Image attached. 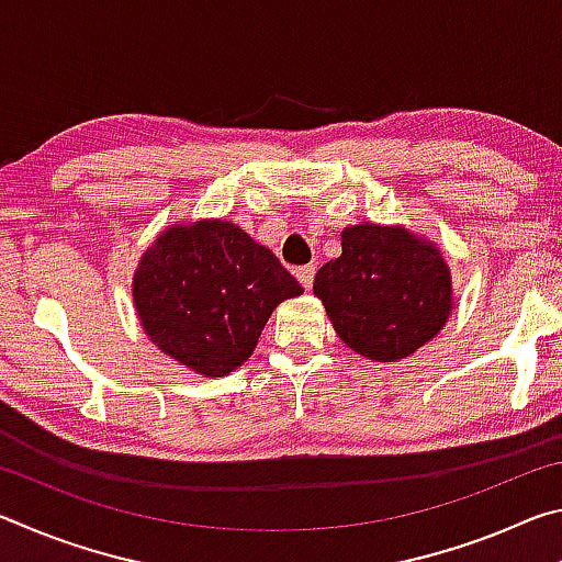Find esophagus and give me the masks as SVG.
Wrapping results in <instances>:
<instances>
[{
  "instance_id": "esophagus-1",
  "label": "esophagus",
  "mask_w": 562,
  "mask_h": 562,
  "mask_svg": "<svg viewBox=\"0 0 562 562\" xmlns=\"http://www.w3.org/2000/svg\"><path fill=\"white\" fill-rule=\"evenodd\" d=\"M297 274V280L304 290H312V284H315V265H304V268L294 270Z\"/></svg>"
}]
</instances>
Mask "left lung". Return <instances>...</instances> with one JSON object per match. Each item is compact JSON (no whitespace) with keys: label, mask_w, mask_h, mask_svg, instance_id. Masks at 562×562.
I'll return each mask as SVG.
<instances>
[{"label":"left lung","mask_w":562,"mask_h":562,"mask_svg":"<svg viewBox=\"0 0 562 562\" xmlns=\"http://www.w3.org/2000/svg\"><path fill=\"white\" fill-rule=\"evenodd\" d=\"M315 294L347 347L374 361L414 355L446 325L451 274L441 252L404 227H347Z\"/></svg>","instance_id":"left-lung-1"}]
</instances>
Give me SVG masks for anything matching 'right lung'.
<instances>
[{
    "mask_svg": "<svg viewBox=\"0 0 562 562\" xmlns=\"http://www.w3.org/2000/svg\"><path fill=\"white\" fill-rule=\"evenodd\" d=\"M297 294L300 282L268 247L223 221L168 227L133 278L150 341L205 376L240 367L272 310Z\"/></svg>",
    "mask_w": 562,
    "mask_h": 562,
    "instance_id": "1",
    "label": "right lung"
}]
</instances>
